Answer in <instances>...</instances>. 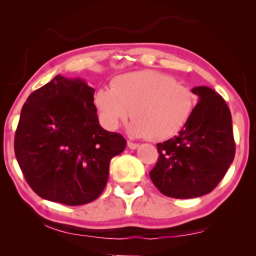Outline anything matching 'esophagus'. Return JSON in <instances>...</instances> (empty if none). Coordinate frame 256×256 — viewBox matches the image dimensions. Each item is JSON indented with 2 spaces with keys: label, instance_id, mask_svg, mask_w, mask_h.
<instances>
[{
  "label": "esophagus",
  "instance_id": "1",
  "mask_svg": "<svg viewBox=\"0 0 256 256\" xmlns=\"http://www.w3.org/2000/svg\"><path fill=\"white\" fill-rule=\"evenodd\" d=\"M127 146H128L129 149H136V148H138V143H134V142H130V141H128Z\"/></svg>",
  "mask_w": 256,
  "mask_h": 256
}]
</instances>
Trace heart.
I'll use <instances>...</instances> for the list:
<instances>
[{
  "instance_id": "obj_1",
  "label": "heart",
  "mask_w": 256,
  "mask_h": 256,
  "mask_svg": "<svg viewBox=\"0 0 256 256\" xmlns=\"http://www.w3.org/2000/svg\"><path fill=\"white\" fill-rule=\"evenodd\" d=\"M94 104L110 130L132 114L128 132L132 138L163 141L185 127L194 113L196 96L172 76L146 70L116 76L112 87L96 90Z\"/></svg>"
}]
</instances>
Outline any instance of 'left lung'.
Wrapping results in <instances>:
<instances>
[{
    "mask_svg": "<svg viewBox=\"0 0 256 256\" xmlns=\"http://www.w3.org/2000/svg\"><path fill=\"white\" fill-rule=\"evenodd\" d=\"M198 96L194 113L174 138L157 144L152 183L168 197L188 199L210 194L236 155L232 116L225 100L208 86L192 88Z\"/></svg>",
    "mask_w": 256,
    "mask_h": 256,
    "instance_id": "1",
    "label": "left lung"
}]
</instances>
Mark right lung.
<instances>
[{
  "label": "right lung",
  "instance_id": "obj_1",
  "mask_svg": "<svg viewBox=\"0 0 256 256\" xmlns=\"http://www.w3.org/2000/svg\"><path fill=\"white\" fill-rule=\"evenodd\" d=\"M126 144L124 136L100 126L94 88L60 74L30 94L15 134V155L30 188L68 206L99 197L110 160Z\"/></svg>",
  "mask_w": 256,
  "mask_h": 256
}]
</instances>
